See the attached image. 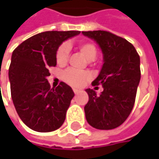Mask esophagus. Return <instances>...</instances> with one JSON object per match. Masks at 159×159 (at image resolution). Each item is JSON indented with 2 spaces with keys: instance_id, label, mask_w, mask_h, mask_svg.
Listing matches in <instances>:
<instances>
[{
  "instance_id": "34e87169",
  "label": "esophagus",
  "mask_w": 159,
  "mask_h": 159,
  "mask_svg": "<svg viewBox=\"0 0 159 159\" xmlns=\"http://www.w3.org/2000/svg\"><path fill=\"white\" fill-rule=\"evenodd\" d=\"M73 92H74V94H75V95H79V94H80V93L81 91H80V89H73Z\"/></svg>"
}]
</instances>
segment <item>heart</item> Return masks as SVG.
Segmentation results:
<instances>
[{"mask_svg":"<svg viewBox=\"0 0 159 159\" xmlns=\"http://www.w3.org/2000/svg\"><path fill=\"white\" fill-rule=\"evenodd\" d=\"M79 49L89 61H94L97 56V49L92 42H81L79 44ZM70 55V48L67 44H63L58 48L56 59L59 65H64L67 63ZM91 79L89 71L69 69L64 74V80L72 87H81L87 80Z\"/></svg>","mask_w":159,"mask_h":159,"instance_id":"1","label":"heart"}]
</instances>
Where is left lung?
Instances as JSON below:
<instances>
[{"mask_svg":"<svg viewBox=\"0 0 159 159\" xmlns=\"http://www.w3.org/2000/svg\"><path fill=\"white\" fill-rule=\"evenodd\" d=\"M82 34L95 40L103 56L100 73L92 82L102 85L103 90L98 95L95 90L86 89L89 98L84 107L86 119L96 129L116 128L128 118L134 104L141 80L140 57L130 42L110 32Z\"/></svg>","mask_w":159,"mask_h":159,"instance_id":"obj_1","label":"left lung"}]
</instances>
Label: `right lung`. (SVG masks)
<instances>
[{
	"mask_svg": "<svg viewBox=\"0 0 159 159\" xmlns=\"http://www.w3.org/2000/svg\"><path fill=\"white\" fill-rule=\"evenodd\" d=\"M80 34L40 33L23 41L12 53L9 69L12 101L22 121L34 131L52 132L64 124L74 93L64 82L51 89L47 77L49 67L57 65L59 46Z\"/></svg>",
	"mask_w": 159,
	"mask_h": 159,
	"instance_id": "right-lung-1",
	"label": "right lung"
}]
</instances>
